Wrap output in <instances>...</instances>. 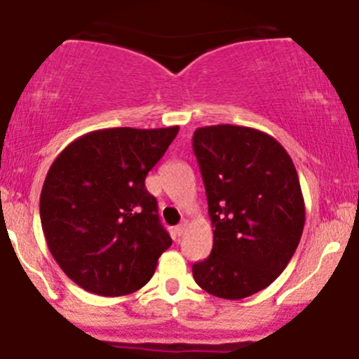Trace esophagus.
<instances>
[{
	"mask_svg": "<svg viewBox=\"0 0 359 359\" xmlns=\"http://www.w3.org/2000/svg\"><path fill=\"white\" fill-rule=\"evenodd\" d=\"M187 226H189V221L184 219V221L180 222V224L175 228V233L179 234V236H182V234L185 233V229H187Z\"/></svg>",
	"mask_w": 359,
	"mask_h": 359,
	"instance_id": "esophagus-1",
	"label": "esophagus"
}]
</instances>
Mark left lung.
I'll return each mask as SVG.
<instances>
[{
    "mask_svg": "<svg viewBox=\"0 0 359 359\" xmlns=\"http://www.w3.org/2000/svg\"><path fill=\"white\" fill-rule=\"evenodd\" d=\"M192 148L214 228L212 251L192 265L194 280L219 299L250 297L299 246L306 205L297 170L277 140L248 126L197 128Z\"/></svg>",
    "mask_w": 359,
    "mask_h": 359,
    "instance_id": "8db88e82",
    "label": "left lung"
}]
</instances>
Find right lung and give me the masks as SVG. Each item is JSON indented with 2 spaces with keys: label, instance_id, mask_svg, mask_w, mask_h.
Wrapping results in <instances>:
<instances>
[{
  "label": "right lung",
  "instance_id": "add662e5",
  "mask_svg": "<svg viewBox=\"0 0 359 359\" xmlns=\"http://www.w3.org/2000/svg\"><path fill=\"white\" fill-rule=\"evenodd\" d=\"M177 133L179 126L96 130L53 160L40 194L42 229L52 257L84 290L119 297L154 277L172 240L145 179Z\"/></svg>",
  "mask_w": 359,
  "mask_h": 359
}]
</instances>
